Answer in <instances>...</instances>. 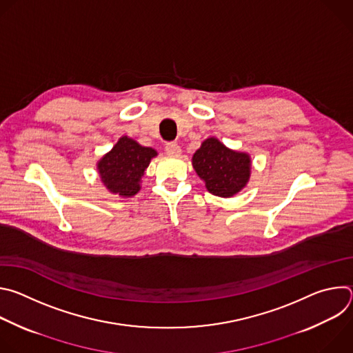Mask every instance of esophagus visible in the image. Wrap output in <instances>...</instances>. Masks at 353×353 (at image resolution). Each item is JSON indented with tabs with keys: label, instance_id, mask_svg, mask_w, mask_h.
<instances>
[{
	"label": "esophagus",
	"instance_id": "esophagus-1",
	"mask_svg": "<svg viewBox=\"0 0 353 353\" xmlns=\"http://www.w3.org/2000/svg\"><path fill=\"white\" fill-rule=\"evenodd\" d=\"M165 150H166V154L170 157H179L181 154V149H180L179 143H176V142H168L165 145Z\"/></svg>",
	"mask_w": 353,
	"mask_h": 353
}]
</instances>
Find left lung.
Instances as JSON below:
<instances>
[{"label":"left lung","instance_id":"8db88e82","mask_svg":"<svg viewBox=\"0 0 353 353\" xmlns=\"http://www.w3.org/2000/svg\"><path fill=\"white\" fill-rule=\"evenodd\" d=\"M192 166L208 191L218 196L234 195L250 177L248 155L228 149L216 138L203 142L192 157Z\"/></svg>","mask_w":353,"mask_h":353}]
</instances>
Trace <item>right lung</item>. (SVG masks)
I'll list each match as a JSON object with an SVG mask.
<instances>
[{"instance_id": "add662e5", "label": "right lung", "mask_w": 353, "mask_h": 353, "mask_svg": "<svg viewBox=\"0 0 353 353\" xmlns=\"http://www.w3.org/2000/svg\"><path fill=\"white\" fill-rule=\"evenodd\" d=\"M154 157H157L155 149L141 146L134 139L123 137L99 162L97 169L112 192L131 196L139 191V180Z\"/></svg>"}]
</instances>
